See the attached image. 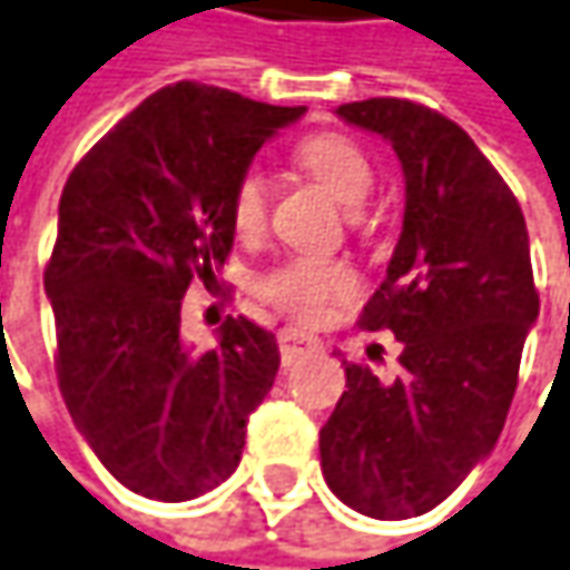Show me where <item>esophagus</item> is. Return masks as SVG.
<instances>
[{
	"label": "esophagus",
	"instance_id": "obj_1",
	"mask_svg": "<svg viewBox=\"0 0 570 570\" xmlns=\"http://www.w3.org/2000/svg\"><path fill=\"white\" fill-rule=\"evenodd\" d=\"M277 345H281V357H284L286 367H289L293 361L306 357V354L318 352V338L316 335H309V332H303V328H281Z\"/></svg>",
	"mask_w": 570,
	"mask_h": 570
}]
</instances>
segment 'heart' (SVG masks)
<instances>
[{"label": "heart", "instance_id": "heart-1", "mask_svg": "<svg viewBox=\"0 0 570 570\" xmlns=\"http://www.w3.org/2000/svg\"><path fill=\"white\" fill-rule=\"evenodd\" d=\"M296 164L345 206L364 203L371 186H374V164H371L367 151L338 131H318V135L303 138L296 145ZM228 216H232L235 232L245 238H252L264 228V222H267V186L254 167L242 170L235 186H232ZM354 289H357V277L348 264L328 261V257H313V254L286 257L274 271H267L261 281L264 299H271L277 309H284L296 318H306V322L322 316L328 309V303L352 296Z\"/></svg>", "mask_w": 570, "mask_h": 570}]
</instances>
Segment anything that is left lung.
<instances>
[{
    "label": "left lung",
    "instance_id": "left-lung-1",
    "mask_svg": "<svg viewBox=\"0 0 570 570\" xmlns=\"http://www.w3.org/2000/svg\"><path fill=\"white\" fill-rule=\"evenodd\" d=\"M335 112L386 138L403 164V232L357 318L403 342V371L381 381L345 361V393L318 432L322 474L364 517H422L503 432L539 316L529 232L510 186L452 118L390 96Z\"/></svg>",
    "mask_w": 570,
    "mask_h": 570
}]
</instances>
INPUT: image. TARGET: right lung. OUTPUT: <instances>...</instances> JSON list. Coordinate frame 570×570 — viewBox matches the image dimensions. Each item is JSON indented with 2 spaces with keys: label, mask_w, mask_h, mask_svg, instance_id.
Returning <instances> with one entry per match:
<instances>
[{
  "label": "right lung",
  "mask_w": 570,
  "mask_h": 570,
  "mask_svg": "<svg viewBox=\"0 0 570 570\" xmlns=\"http://www.w3.org/2000/svg\"><path fill=\"white\" fill-rule=\"evenodd\" d=\"M303 112L193 80L164 86L63 186L45 271L57 384L106 471L141 497L180 503L222 484L274 386V332L228 316L218 345L193 352L180 303L228 261L238 174Z\"/></svg>",
  "instance_id": "add662e5"
}]
</instances>
